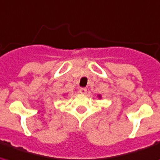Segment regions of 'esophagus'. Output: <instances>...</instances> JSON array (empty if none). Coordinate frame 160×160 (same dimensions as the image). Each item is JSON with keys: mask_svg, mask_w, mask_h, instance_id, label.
Segmentation results:
<instances>
[{"mask_svg": "<svg viewBox=\"0 0 160 160\" xmlns=\"http://www.w3.org/2000/svg\"><path fill=\"white\" fill-rule=\"evenodd\" d=\"M79 92H80L81 94H87V88H80V90H79Z\"/></svg>", "mask_w": 160, "mask_h": 160, "instance_id": "34e87169", "label": "esophagus"}]
</instances>
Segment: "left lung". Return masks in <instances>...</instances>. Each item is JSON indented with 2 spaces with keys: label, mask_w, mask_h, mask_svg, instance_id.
Wrapping results in <instances>:
<instances>
[{
  "label": "left lung",
  "mask_w": 160,
  "mask_h": 160,
  "mask_svg": "<svg viewBox=\"0 0 160 160\" xmlns=\"http://www.w3.org/2000/svg\"><path fill=\"white\" fill-rule=\"evenodd\" d=\"M98 97L99 98H101V95H100V94H98Z\"/></svg>",
  "instance_id": "1"
}]
</instances>
